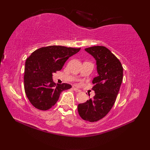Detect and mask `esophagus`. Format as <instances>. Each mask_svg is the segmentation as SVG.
<instances>
[{
    "instance_id": "esophagus-1",
    "label": "esophagus",
    "mask_w": 150,
    "mask_h": 150,
    "mask_svg": "<svg viewBox=\"0 0 150 150\" xmlns=\"http://www.w3.org/2000/svg\"><path fill=\"white\" fill-rule=\"evenodd\" d=\"M73 89L74 90L75 92H78V93L81 92V90L79 89V88H76V87H73Z\"/></svg>"
}]
</instances>
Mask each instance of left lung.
I'll list each match as a JSON object with an SVG mask.
<instances>
[{
  "mask_svg": "<svg viewBox=\"0 0 150 150\" xmlns=\"http://www.w3.org/2000/svg\"><path fill=\"white\" fill-rule=\"evenodd\" d=\"M85 50L95 58L98 76L93 79V99L78 105L83 120L96 122L111 110L116 101L123 79V67L120 61L105 46H93Z\"/></svg>",
  "mask_w": 150,
  "mask_h": 150,
  "instance_id": "8db88e82",
  "label": "left lung"
}]
</instances>
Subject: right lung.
<instances>
[{
    "label": "right lung",
    "mask_w": 150,
    "mask_h": 150,
    "mask_svg": "<svg viewBox=\"0 0 150 150\" xmlns=\"http://www.w3.org/2000/svg\"><path fill=\"white\" fill-rule=\"evenodd\" d=\"M81 48L50 45L34 51L25 63L24 90L32 105L46 110L57 103L63 91L71 88L67 83L56 84L53 73L62 69L69 57Z\"/></svg>",
    "instance_id": "obj_1"
}]
</instances>
